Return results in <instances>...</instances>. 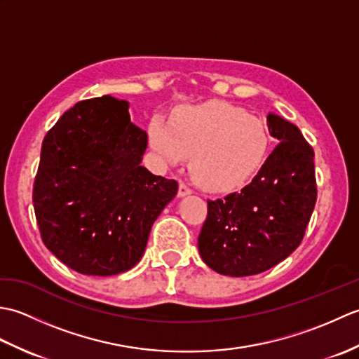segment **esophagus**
<instances>
[{
    "mask_svg": "<svg viewBox=\"0 0 359 359\" xmlns=\"http://www.w3.org/2000/svg\"><path fill=\"white\" fill-rule=\"evenodd\" d=\"M179 197H185V196H188V194H191V189H189V187H187L185 184H182L180 182V185H179Z\"/></svg>",
    "mask_w": 359,
    "mask_h": 359,
    "instance_id": "esophagus-1",
    "label": "esophagus"
}]
</instances>
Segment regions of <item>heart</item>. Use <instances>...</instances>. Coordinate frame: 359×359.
I'll return each mask as SVG.
<instances>
[{
  "mask_svg": "<svg viewBox=\"0 0 359 359\" xmlns=\"http://www.w3.org/2000/svg\"><path fill=\"white\" fill-rule=\"evenodd\" d=\"M149 140L170 163L189 156V170L210 191L247 184L270 151V134L261 118L217 100L180 109L168 125L152 121Z\"/></svg>",
  "mask_w": 359,
  "mask_h": 359,
  "instance_id": "1",
  "label": "heart"
}]
</instances>
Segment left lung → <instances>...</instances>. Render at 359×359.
<instances>
[{
  "label": "left lung",
  "instance_id": "8db88e82",
  "mask_svg": "<svg viewBox=\"0 0 359 359\" xmlns=\"http://www.w3.org/2000/svg\"><path fill=\"white\" fill-rule=\"evenodd\" d=\"M266 125L276 148L241 193L208 201L197 241L203 262L225 276H253L284 261L299 247L316 203L313 148L276 114Z\"/></svg>",
  "mask_w": 359,
  "mask_h": 359
}]
</instances>
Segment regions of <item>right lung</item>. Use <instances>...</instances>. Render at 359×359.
<instances>
[{
  "label": "right lung",
  "mask_w": 359,
  "mask_h": 359,
  "mask_svg": "<svg viewBox=\"0 0 359 359\" xmlns=\"http://www.w3.org/2000/svg\"><path fill=\"white\" fill-rule=\"evenodd\" d=\"M111 95L66 111L41 147L34 208L41 239L69 269L112 276L140 261L177 182L142 166L147 133Z\"/></svg>",
  "instance_id": "obj_1"
}]
</instances>
